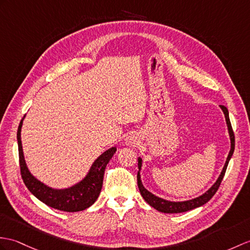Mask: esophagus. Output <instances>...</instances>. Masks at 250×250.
I'll return each instance as SVG.
<instances>
[{
    "instance_id": "obj_1",
    "label": "esophagus",
    "mask_w": 250,
    "mask_h": 250,
    "mask_svg": "<svg viewBox=\"0 0 250 250\" xmlns=\"http://www.w3.org/2000/svg\"><path fill=\"white\" fill-rule=\"evenodd\" d=\"M125 141L126 146L135 147L139 143H141V138H139L138 134H136V133H131V134H129L125 137Z\"/></svg>"
}]
</instances>
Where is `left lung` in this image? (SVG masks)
I'll list each match as a JSON object with an SVG mask.
<instances>
[{"label": "left lung", "mask_w": 250, "mask_h": 250, "mask_svg": "<svg viewBox=\"0 0 250 250\" xmlns=\"http://www.w3.org/2000/svg\"><path fill=\"white\" fill-rule=\"evenodd\" d=\"M222 108V111L225 115L226 118V124H227V127H228V133H229V137H230V151L229 154L227 156V160H226V163L223 167V170L220 172V175L218 176L217 180L215 181L212 187L208 188L207 191H205L204 194L195 197L193 199H188V200H183V201H170V200H166L164 198H161L159 196H155L154 194H152L151 191H149L146 188L144 187V184L142 182V178H141V170H142V166H143V159L138 158V171H137V185L139 191H141V195L143 196V198L145 199V201L151 206L152 208H154L155 210H158L162 213H182V212H187V211H190L193 208H199L201 206L206 205L207 202L210 200L212 197L215 195V193L217 191L220 182L225 176L226 169H227V166L230 159L232 158V154L234 152V134L233 131H232V126H231V123L229 119V112L226 106L220 105L219 106Z\"/></svg>", "instance_id": "obj_1"}]
</instances>
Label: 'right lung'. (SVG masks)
I'll return each instance as SVG.
<instances>
[{"mask_svg":"<svg viewBox=\"0 0 250 250\" xmlns=\"http://www.w3.org/2000/svg\"><path fill=\"white\" fill-rule=\"evenodd\" d=\"M24 118L25 115L18 126L17 141H18L21 176L28 190L46 206L60 211L79 212L94 205L101 193L104 170L117 150L116 147L107 149L100 156H98L91 164L86 176L78 183L66 188H53L35 177L26 165L21 142V129Z\"/></svg>","mask_w":250,"mask_h":250,"instance_id":"add662e5","label":"right lung"}]
</instances>
